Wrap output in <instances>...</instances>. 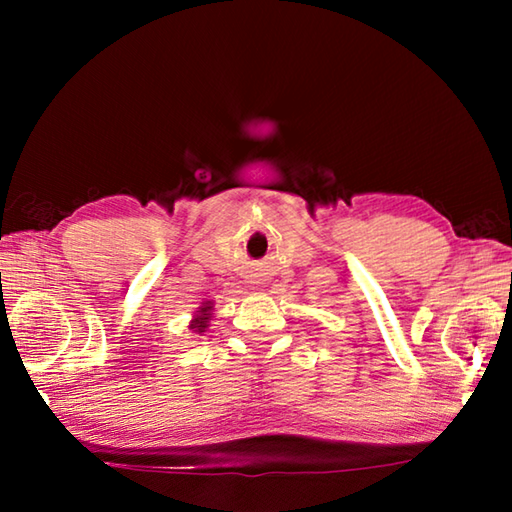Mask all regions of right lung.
<instances>
[{
	"mask_svg": "<svg viewBox=\"0 0 512 512\" xmlns=\"http://www.w3.org/2000/svg\"><path fill=\"white\" fill-rule=\"evenodd\" d=\"M212 311H214V302H203L201 307H198V311L192 318V323H189V329L196 334H203L207 332V327H210V320H212Z\"/></svg>",
	"mask_w": 512,
	"mask_h": 512,
	"instance_id": "right-lung-1",
	"label": "right lung"
}]
</instances>
